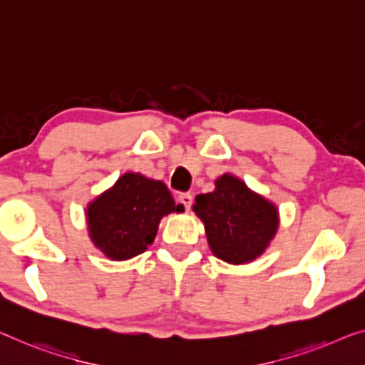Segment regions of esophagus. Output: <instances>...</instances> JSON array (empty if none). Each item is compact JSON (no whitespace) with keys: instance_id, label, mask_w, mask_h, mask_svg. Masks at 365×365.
<instances>
[{"instance_id":"esophagus-1","label":"esophagus","mask_w":365,"mask_h":365,"mask_svg":"<svg viewBox=\"0 0 365 365\" xmlns=\"http://www.w3.org/2000/svg\"><path fill=\"white\" fill-rule=\"evenodd\" d=\"M192 201H193V197L190 193L178 195V203H182L185 206V210H190V206H192Z\"/></svg>"}]
</instances>
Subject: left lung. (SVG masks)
Returning <instances> with one entry per match:
<instances>
[{
    "mask_svg": "<svg viewBox=\"0 0 365 365\" xmlns=\"http://www.w3.org/2000/svg\"><path fill=\"white\" fill-rule=\"evenodd\" d=\"M215 185V192L198 195L193 205L205 225L210 249L225 262H251L274 239L279 210L231 173L221 175Z\"/></svg>",
    "mask_w": 365,
    "mask_h": 365,
    "instance_id": "1",
    "label": "left lung"
}]
</instances>
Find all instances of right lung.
<instances>
[{
  "mask_svg": "<svg viewBox=\"0 0 365 365\" xmlns=\"http://www.w3.org/2000/svg\"><path fill=\"white\" fill-rule=\"evenodd\" d=\"M180 213L165 183L128 172L86 208L90 239L111 260H128L154 242L168 213Z\"/></svg>",
  "mask_w": 365,
  "mask_h": 365,
  "instance_id": "right-lung-1",
  "label": "right lung"
}]
</instances>
